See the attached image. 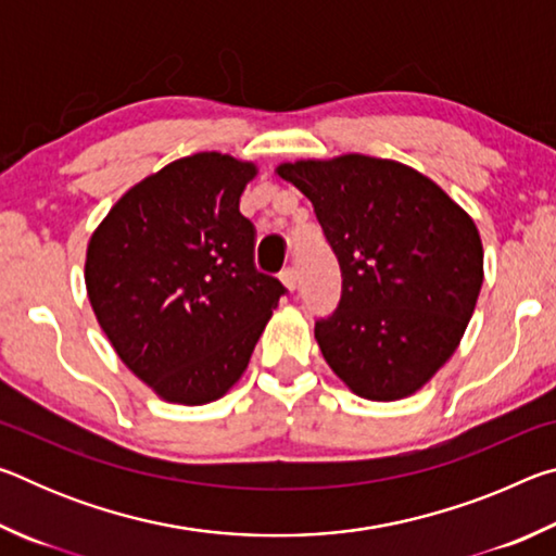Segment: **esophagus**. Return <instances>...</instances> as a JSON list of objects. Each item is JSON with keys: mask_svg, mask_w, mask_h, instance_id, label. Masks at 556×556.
<instances>
[{"mask_svg": "<svg viewBox=\"0 0 556 556\" xmlns=\"http://www.w3.org/2000/svg\"><path fill=\"white\" fill-rule=\"evenodd\" d=\"M279 279H281V285L287 287V291H294V289H296V281H299V277H296V271L291 269V267H287L285 271H281Z\"/></svg>", "mask_w": 556, "mask_h": 556, "instance_id": "esophagus-1", "label": "esophagus"}]
</instances>
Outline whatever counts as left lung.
<instances>
[{
	"mask_svg": "<svg viewBox=\"0 0 556 556\" xmlns=\"http://www.w3.org/2000/svg\"><path fill=\"white\" fill-rule=\"evenodd\" d=\"M275 174L312 201L341 265V304L316 324L328 368L372 402L425 388L454 355L481 294L473 218L392 159H299Z\"/></svg>",
	"mask_w": 556,
	"mask_h": 556,
	"instance_id": "8db88e82",
	"label": "left lung"
}]
</instances>
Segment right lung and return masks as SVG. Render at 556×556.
I'll list each match as a JSON object with an SVG mask.
<instances>
[{"mask_svg": "<svg viewBox=\"0 0 556 556\" xmlns=\"http://www.w3.org/2000/svg\"><path fill=\"white\" fill-rule=\"evenodd\" d=\"M255 162L201 152L159 168L90 235L86 289L119 361L172 404L220 400L285 294L252 262L240 195Z\"/></svg>", "mask_w": 556, "mask_h": 556, "instance_id": "obj_1", "label": "right lung"}]
</instances>
